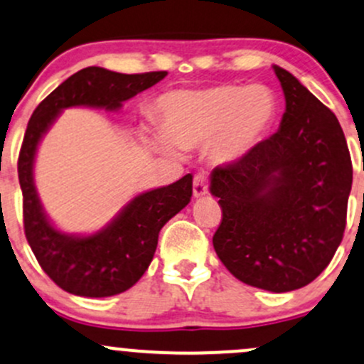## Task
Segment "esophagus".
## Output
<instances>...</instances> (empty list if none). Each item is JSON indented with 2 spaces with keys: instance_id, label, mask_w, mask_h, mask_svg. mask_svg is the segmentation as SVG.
<instances>
[{
  "instance_id": "34e87169",
  "label": "esophagus",
  "mask_w": 364,
  "mask_h": 364,
  "mask_svg": "<svg viewBox=\"0 0 364 364\" xmlns=\"http://www.w3.org/2000/svg\"><path fill=\"white\" fill-rule=\"evenodd\" d=\"M193 191H194V196L196 198H201L208 193V175L206 173H198L194 177V182H193Z\"/></svg>"
}]
</instances>
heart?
Listing matches in <instances>:
<instances>
[{"label": "heart", "instance_id": "heart-1", "mask_svg": "<svg viewBox=\"0 0 364 364\" xmlns=\"http://www.w3.org/2000/svg\"><path fill=\"white\" fill-rule=\"evenodd\" d=\"M161 132L151 144L165 153L210 141L215 161L230 163L267 134L279 113V100L263 84L215 85L201 91H175L161 97Z\"/></svg>", "mask_w": 364, "mask_h": 364}]
</instances>
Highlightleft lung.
<instances>
[{"mask_svg": "<svg viewBox=\"0 0 364 364\" xmlns=\"http://www.w3.org/2000/svg\"><path fill=\"white\" fill-rule=\"evenodd\" d=\"M285 96L280 129L211 171L222 223L213 247L244 284L304 287L328 267L346 230L353 163L337 117L273 65Z\"/></svg>", "mask_w": 364, "mask_h": 364, "instance_id": "8db88e82", "label": "left lung"}]
</instances>
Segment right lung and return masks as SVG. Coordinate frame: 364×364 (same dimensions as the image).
<instances>
[{
  "mask_svg": "<svg viewBox=\"0 0 364 364\" xmlns=\"http://www.w3.org/2000/svg\"><path fill=\"white\" fill-rule=\"evenodd\" d=\"M165 75L166 72L127 75L101 67L82 68L44 97L28 120L18 154L23 230L41 268L63 291L84 297H108L132 287L148 270L163 225L189 204L193 175L136 196L96 234H63L48 220L34 186V160L41 139L61 109L91 106L113 112Z\"/></svg>",
  "mask_w": 364,
  "mask_h": 364,
  "instance_id": "obj_1",
  "label": "right lung"
}]
</instances>
